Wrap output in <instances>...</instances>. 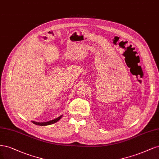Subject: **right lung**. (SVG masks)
I'll return each instance as SVG.
<instances>
[{
  "label": "right lung",
  "mask_w": 159,
  "mask_h": 159,
  "mask_svg": "<svg viewBox=\"0 0 159 159\" xmlns=\"http://www.w3.org/2000/svg\"><path fill=\"white\" fill-rule=\"evenodd\" d=\"M61 117H62V116L58 117L57 118H55V119H54L53 120H51V121H47V122H42V123H40V122H35V121H32L33 124H34L35 125H42V126H43V125H48L53 124H54V123L58 121L61 118Z\"/></svg>",
  "instance_id": "add662e5"
}]
</instances>
